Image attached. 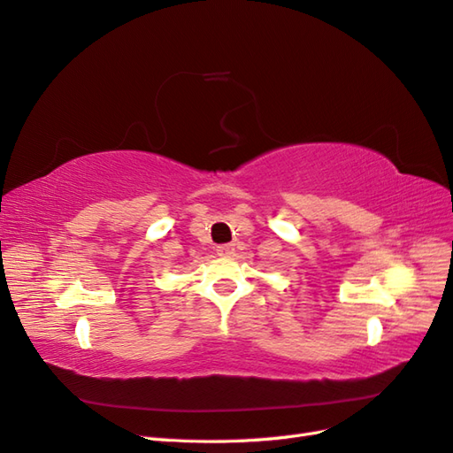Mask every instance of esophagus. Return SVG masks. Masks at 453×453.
Masks as SVG:
<instances>
[{"instance_id": "34e87169", "label": "esophagus", "mask_w": 453, "mask_h": 453, "mask_svg": "<svg viewBox=\"0 0 453 453\" xmlns=\"http://www.w3.org/2000/svg\"><path fill=\"white\" fill-rule=\"evenodd\" d=\"M232 253H234V243H223V245H219V248H217L219 257H228Z\"/></svg>"}]
</instances>
